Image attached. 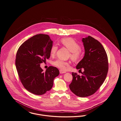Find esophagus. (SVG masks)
<instances>
[{"label": "esophagus", "instance_id": "1", "mask_svg": "<svg viewBox=\"0 0 121 121\" xmlns=\"http://www.w3.org/2000/svg\"><path fill=\"white\" fill-rule=\"evenodd\" d=\"M66 72H65V71H63V70H60V74H63V73H65Z\"/></svg>", "mask_w": 121, "mask_h": 121}]
</instances>
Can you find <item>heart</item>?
I'll use <instances>...</instances> for the list:
<instances>
[{
    "instance_id": "obj_1",
    "label": "heart",
    "mask_w": 121,
    "mask_h": 121,
    "mask_svg": "<svg viewBox=\"0 0 121 121\" xmlns=\"http://www.w3.org/2000/svg\"><path fill=\"white\" fill-rule=\"evenodd\" d=\"M61 43L70 51V56L73 60L76 61L80 59L82 56V51L80 49L79 44L73 38H66L62 39L60 41ZM58 49V46L56 44H53L50 50L51 56H54ZM53 65L62 70H65L68 63L66 61L58 59L53 62Z\"/></svg>"
}]
</instances>
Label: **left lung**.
Masks as SVG:
<instances>
[{
    "label": "left lung",
    "instance_id": "obj_1",
    "mask_svg": "<svg viewBox=\"0 0 121 121\" xmlns=\"http://www.w3.org/2000/svg\"><path fill=\"white\" fill-rule=\"evenodd\" d=\"M85 54L76 66L82 72L80 76L72 73L73 81L69 88L78 96L85 97L95 94L106 78L108 71V57L99 42L89 36L82 39Z\"/></svg>",
    "mask_w": 121,
    "mask_h": 121
}]
</instances>
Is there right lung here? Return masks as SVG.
<instances>
[{"mask_svg": "<svg viewBox=\"0 0 121 121\" xmlns=\"http://www.w3.org/2000/svg\"><path fill=\"white\" fill-rule=\"evenodd\" d=\"M53 41L47 34H39L24 42L18 48L16 66L24 87L36 95H42L52 89L55 78L59 74L56 67L50 66L45 72L40 67L50 56Z\"/></svg>", "mask_w": 121, "mask_h": 121, "instance_id": "right-lung-1", "label": "right lung"}]
</instances>
